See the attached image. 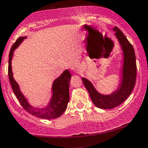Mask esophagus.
Listing matches in <instances>:
<instances>
[{
  "label": "esophagus",
  "mask_w": 148,
  "mask_h": 148,
  "mask_svg": "<svg viewBox=\"0 0 148 148\" xmlns=\"http://www.w3.org/2000/svg\"><path fill=\"white\" fill-rule=\"evenodd\" d=\"M83 71H84V67H83L81 65L78 66V67H76V69H75V72L76 73H78V74H79V73H81L83 72Z\"/></svg>",
  "instance_id": "esophagus-1"
}]
</instances>
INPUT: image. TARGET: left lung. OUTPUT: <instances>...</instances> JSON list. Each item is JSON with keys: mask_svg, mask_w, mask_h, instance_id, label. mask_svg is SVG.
<instances>
[{"mask_svg": "<svg viewBox=\"0 0 148 148\" xmlns=\"http://www.w3.org/2000/svg\"><path fill=\"white\" fill-rule=\"evenodd\" d=\"M115 37L118 39L123 55L122 78L116 90L110 95H102L95 88L92 84L86 78L82 81L89 92L93 103L102 109H111L121 104L130 95L133 90L136 78V62L133 46L118 28H113Z\"/></svg>", "mask_w": 148, "mask_h": 148, "instance_id": "1", "label": "left lung"}]
</instances>
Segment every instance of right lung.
<instances>
[{
    "mask_svg": "<svg viewBox=\"0 0 148 148\" xmlns=\"http://www.w3.org/2000/svg\"><path fill=\"white\" fill-rule=\"evenodd\" d=\"M26 37H20L10 49L9 54V65H8V76L11 84L12 88L23 108L30 114L42 119H55L60 117L65 111L67 103L69 101V87L70 78L72 77L68 69L64 70L63 73L53 81L52 85V96L50 101L43 108L34 107L28 103V100L23 96L20 90L18 84L13 78L12 70V59L14 51L19 46Z\"/></svg>",
    "mask_w": 148,
    "mask_h": 148,
    "instance_id": "right-lung-1",
    "label": "right lung"
}]
</instances>
